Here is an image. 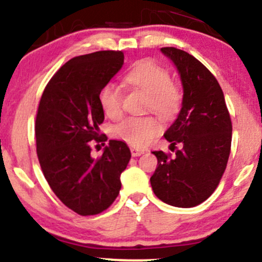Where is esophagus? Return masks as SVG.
Returning <instances> with one entry per match:
<instances>
[{
	"mask_svg": "<svg viewBox=\"0 0 262 262\" xmlns=\"http://www.w3.org/2000/svg\"><path fill=\"white\" fill-rule=\"evenodd\" d=\"M130 153H132V156H133V157H139V156H142L143 153H144V150L139 149V148H136V147H132L130 148Z\"/></svg>",
	"mask_w": 262,
	"mask_h": 262,
	"instance_id": "esophagus-1",
	"label": "esophagus"
}]
</instances>
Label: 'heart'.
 <instances>
[{
  "label": "heart",
  "instance_id": "obj_1",
  "mask_svg": "<svg viewBox=\"0 0 262 262\" xmlns=\"http://www.w3.org/2000/svg\"><path fill=\"white\" fill-rule=\"evenodd\" d=\"M128 84L149 95L148 108L162 117H172L178 112L182 94L170 80L169 73L152 61L138 62L125 76ZM99 103L106 117L117 119L122 114V92L119 86L108 82L99 93ZM161 124L154 117H129L114 126L113 134L118 139L136 148H144L158 136Z\"/></svg>",
  "mask_w": 262,
  "mask_h": 262
}]
</instances>
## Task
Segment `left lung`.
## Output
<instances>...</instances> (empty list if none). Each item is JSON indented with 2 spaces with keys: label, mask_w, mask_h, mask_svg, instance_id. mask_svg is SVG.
Wrapping results in <instances>:
<instances>
[{
  "label": "left lung",
  "mask_w": 262,
  "mask_h": 262,
  "mask_svg": "<svg viewBox=\"0 0 262 262\" xmlns=\"http://www.w3.org/2000/svg\"><path fill=\"white\" fill-rule=\"evenodd\" d=\"M180 74L183 98L177 119L164 133L174 147L170 158L162 150L150 177L154 194L174 207L189 208L207 200L219 186L227 166L232 124L219 81L205 65L176 48L161 49Z\"/></svg>",
  "instance_id": "left-lung-1"
}]
</instances>
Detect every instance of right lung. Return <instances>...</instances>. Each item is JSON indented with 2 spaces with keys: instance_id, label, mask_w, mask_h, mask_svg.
Here are the masks:
<instances>
[{
  "instance_id": "right-lung-1",
  "label": "right lung",
  "mask_w": 262,
  "mask_h": 262,
  "mask_svg": "<svg viewBox=\"0 0 262 262\" xmlns=\"http://www.w3.org/2000/svg\"><path fill=\"white\" fill-rule=\"evenodd\" d=\"M122 51H98L69 60L46 85L35 134L41 169L54 193L81 216L98 214L119 194L120 174L130 161L122 140H109L99 158L90 140L103 142L101 88L122 69Z\"/></svg>"
}]
</instances>
